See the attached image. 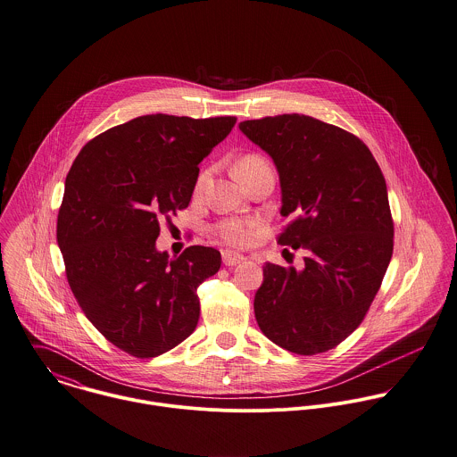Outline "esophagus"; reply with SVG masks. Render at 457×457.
Segmentation results:
<instances>
[{
    "instance_id": "34e87169",
    "label": "esophagus",
    "mask_w": 457,
    "mask_h": 457,
    "mask_svg": "<svg viewBox=\"0 0 457 457\" xmlns=\"http://www.w3.org/2000/svg\"><path fill=\"white\" fill-rule=\"evenodd\" d=\"M247 258L244 254H238V253H233V251H222V263L226 267H237L240 263H244Z\"/></svg>"
}]
</instances>
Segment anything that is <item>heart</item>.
I'll use <instances>...</instances> for the list:
<instances>
[{"mask_svg": "<svg viewBox=\"0 0 457 457\" xmlns=\"http://www.w3.org/2000/svg\"><path fill=\"white\" fill-rule=\"evenodd\" d=\"M272 171L270 162L260 155V154H245L244 157L238 159V162L235 164V175L244 185L251 182L253 179H256L262 173ZM206 171H201L194 183V192L201 194L206 183ZM260 220L254 217H226L220 219L219 222H215L212 226V233L217 240H220L226 245H233V247H244L249 245L258 229H260Z\"/></svg>", "mask_w": 457, "mask_h": 457, "instance_id": "b5f03b06", "label": "heart"}]
</instances>
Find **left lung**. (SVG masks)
<instances>
[{
  "instance_id": "left-lung-1",
  "label": "left lung",
  "mask_w": 457,
  "mask_h": 457,
  "mask_svg": "<svg viewBox=\"0 0 457 457\" xmlns=\"http://www.w3.org/2000/svg\"><path fill=\"white\" fill-rule=\"evenodd\" d=\"M274 159L284 217L277 244L303 249V270L263 265L254 296L262 332L296 355L341 345L362 321L394 251L383 173L364 141L305 114L240 123Z\"/></svg>"
}]
</instances>
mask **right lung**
Returning a JSON list of instances; mask_svg holds the SVG:
<instances>
[{
    "instance_id": "add662e5",
    "label": "right lung",
    "mask_w": 457,
    "mask_h": 457,
    "mask_svg": "<svg viewBox=\"0 0 457 457\" xmlns=\"http://www.w3.org/2000/svg\"><path fill=\"white\" fill-rule=\"evenodd\" d=\"M235 123L139 116L88 141L67 175L56 224L67 280L93 327L136 359L170 352L197 325V287L219 272L220 253L190 245L171 260L155 240Z\"/></svg>"
}]
</instances>
